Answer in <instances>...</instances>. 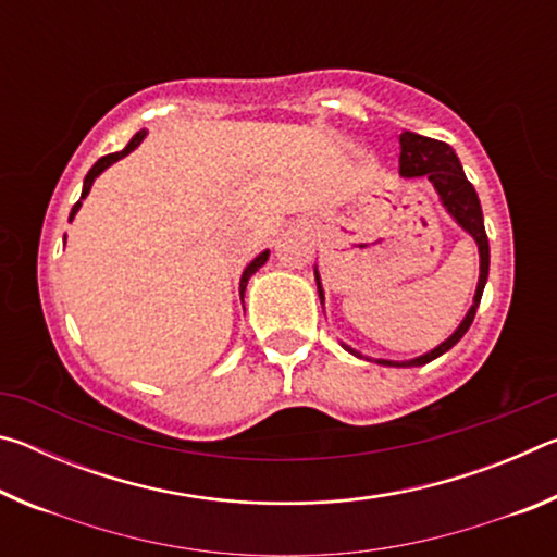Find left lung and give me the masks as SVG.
I'll return each mask as SVG.
<instances>
[{
	"label": "left lung",
	"mask_w": 557,
	"mask_h": 557,
	"mask_svg": "<svg viewBox=\"0 0 557 557\" xmlns=\"http://www.w3.org/2000/svg\"><path fill=\"white\" fill-rule=\"evenodd\" d=\"M400 176L403 178L425 176L428 182L435 186L442 209L447 211L449 219L455 221L461 231L474 238L476 248H479V282H476L474 299H471V307L467 309L465 319H461L455 332H451L445 342L437 344L435 348H430L428 354L408 358V361H391V358L363 356L361 351H356V348H351L348 344L338 342L348 354L356 358H366V361L379 363V366H391V369H412V366H425L430 361H435L437 356L447 354L449 348L467 334L471 322H474L476 307H479V301H482V292H484V285L488 280V238L484 231V213H482V203H479V196L474 191V186L469 184V178L465 174V169H461L457 152L447 143H440V139L418 135V132L403 129L400 132ZM314 280H317L319 301H322V309H324L326 297H324V287H322V275H319L317 265H314Z\"/></svg>",
	"instance_id": "1"
}]
</instances>
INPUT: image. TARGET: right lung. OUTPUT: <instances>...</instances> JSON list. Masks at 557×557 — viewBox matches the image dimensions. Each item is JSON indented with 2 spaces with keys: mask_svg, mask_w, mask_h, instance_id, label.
<instances>
[{
  "mask_svg": "<svg viewBox=\"0 0 557 557\" xmlns=\"http://www.w3.org/2000/svg\"><path fill=\"white\" fill-rule=\"evenodd\" d=\"M145 137H147V129H139L137 135L129 139V143H127V147H125V149H120V152H112V154L100 157L98 162L90 166V172L86 174V178H83V191H81V199H78V203H75L73 209H71L69 221H73V219H75V213L81 211L83 201H86V196L90 194L92 182H96V178H98L102 172H106L108 166H112V164H115V162H120V159H125L129 152H135V149H137L139 145H143V139H145ZM63 240H65V238H63ZM268 258H270V250H262L260 256H258V258H252V260L248 262V268L243 270V275H240V299H243V295H245V287H248V280H250L252 275H256V272H258L262 265H265Z\"/></svg>",
  "mask_w": 557,
  "mask_h": 557,
  "instance_id": "obj_1",
  "label": "right lung"
}]
</instances>
